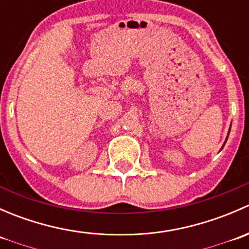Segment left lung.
Masks as SVG:
<instances>
[{
  "mask_svg": "<svg viewBox=\"0 0 249 249\" xmlns=\"http://www.w3.org/2000/svg\"><path fill=\"white\" fill-rule=\"evenodd\" d=\"M225 142H227V141H225Z\"/></svg>",
  "mask_w": 249,
  "mask_h": 249,
  "instance_id": "obj_1",
  "label": "left lung"
}]
</instances>
